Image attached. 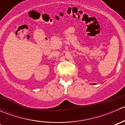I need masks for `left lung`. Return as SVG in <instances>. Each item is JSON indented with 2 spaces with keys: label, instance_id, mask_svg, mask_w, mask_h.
Here are the masks:
<instances>
[{
  "label": "left lung",
  "instance_id": "8db88e82",
  "mask_svg": "<svg viewBox=\"0 0 125 125\" xmlns=\"http://www.w3.org/2000/svg\"><path fill=\"white\" fill-rule=\"evenodd\" d=\"M93 85H95V83H93Z\"/></svg>",
  "mask_w": 125,
  "mask_h": 125
}]
</instances>
